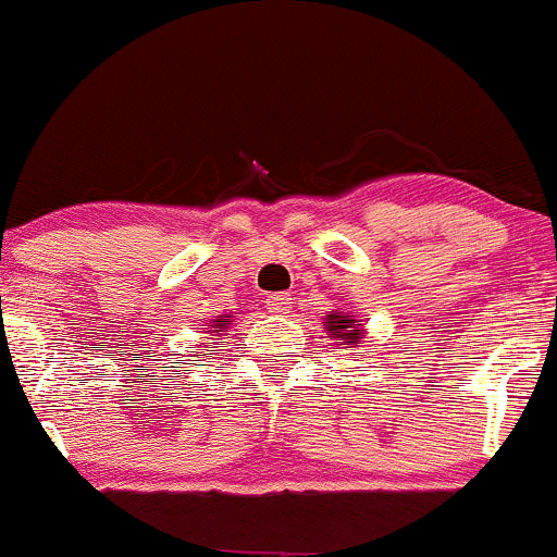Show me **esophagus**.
Here are the masks:
<instances>
[{
  "label": "esophagus",
  "instance_id": "obj_1",
  "mask_svg": "<svg viewBox=\"0 0 557 557\" xmlns=\"http://www.w3.org/2000/svg\"><path fill=\"white\" fill-rule=\"evenodd\" d=\"M267 309H270L272 314H277V317L290 314V309H293V298L287 296V293H277V296H270V298H267Z\"/></svg>",
  "mask_w": 557,
  "mask_h": 557
}]
</instances>
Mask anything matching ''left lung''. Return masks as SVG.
Here are the masks:
<instances>
[{"instance_id": "8db88e82", "label": "left lung", "mask_w": 557, "mask_h": 557, "mask_svg": "<svg viewBox=\"0 0 557 557\" xmlns=\"http://www.w3.org/2000/svg\"><path fill=\"white\" fill-rule=\"evenodd\" d=\"M324 330H327L335 341H341V345H348V348H354V345L361 343L363 337V330L356 324V319L345 317L341 311H337V314H327V319H324Z\"/></svg>"}]
</instances>
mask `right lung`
Returning <instances> with one entry per match:
<instances>
[{"label":"right lung","instance_id":"right-lung-1","mask_svg":"<svg viewBox=\"0 0 557 557\" xmlns=\"http://www.w3.org/2000/svg\"><path fill=\"white\" fill-rule=\"evenodd\" d=\"M225 319H214L212 324H209V330L207 332H214V335H222V330H225Z\"/></svg>","mask_w":557,"mask_h":557}]
</instances>
